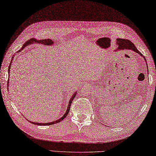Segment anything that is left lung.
I'll return each mask as SVG.
<instances>
[{
	"label": "left lung",
	"mask_w": 156,
	"mask_h": 156,
	"mask_svg": "<svg viewBox=\"0 0 156 156\" xmlns=\"http://www.w3.org/2000/svg\"><path fill=\"white\" fill-rule=\"evenodd\" d=\"M116 45L118 46V48L114 50V51H120V50H131V51H133L136 53L140 54V56L143 57L144 58V60L145 61V64L147 65V63L146 62V59L145 58V56H143L140 52L139 51L137 48L135 46L134 44L132 43L131 41H129L128 40L126 39H121V38H117L116 39ZM147 70V73L148 71V69Z\"/></svg>",
	"instance_id": "left-lung-1"
}]
</instances>
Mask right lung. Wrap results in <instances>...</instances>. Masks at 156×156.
<instances>
[{
	"instance_id": "obj_1",
	"label": "right lung",
	"mask_w": 156,
	"mask_h": 156,
	"mask_svg": "<svg viewBox=\"0 0 156 156\" xmlns=\"http://www.w3.org/2000/svg\"><path fill=\"white\" fill-rule=\"evenodd\" d=\"M43 44V45H45V46H52V45H53L54 44V42L52 40H50V39H47V40H36V39H31V40H29L28 41H27L26 42H25L24 44H23V47L21 48L19 50L18 52H20V51H21V50H23L25 47L26 46H29V45H31V44ZM14 56H15V55H13V56L12 57V59H11V63H10V65H9V70H8V71H9V72H10V69H11V65H12V60H13V58H14ZM8 86H9V84H8ZM76 95H77V91H76L75 92H74L73 93V94L72 95V96H71V98H70V100H69V104H68V106H67V109H66V112H65V113L64 114V115H63L61 118H60L59 119H58V120H55V121H53V122H46V123H40V122H31V121H30V122H31V123H33V124H34V125H42V126H46V125H54V124H56V123H58V122H60V121H62V120H64L65 118H66V116L68 115V114H69V110H70V108H71V103H72V101L73 100V98L75 97V96ZM30 121V120H29Z\"/></svg>"
}]
</instances>
